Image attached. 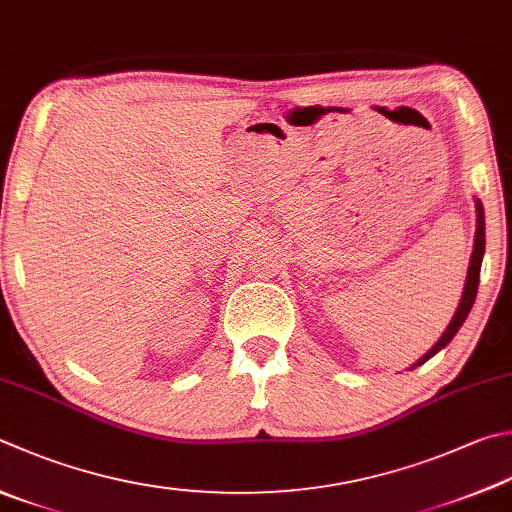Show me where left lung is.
Returning a JSON list of instances; mask_svg holds the SVG:
<instances>
[{"mask_svg": "<svg viewBox=\"0 0 512 512\" xmlns=\"http://www.w3.org/2000/svg\"><path fill=\"white\" fill-rule=\"evenodd\" d=\"M475 207H477V231H475V247H472V256H470V265H468V276H466V285H464V294H461V301L455 316H452L450 325L446 327V332L441 334V339L430 347V350L421 356L417 363L410 365V370L419 368V365L426 363L428 359H432L439 350H443L452 339H455V334L459 332V327L464 325V321L468 318L470 310H472V303H475V296H477V287H479V272H481V260H484V249H486V220H484V207H481V200H475Z\"/></svg>", "mask_w": 512, "mask_h": 512, "instance_id": "1", "label": "left lung"}]
</instances>
